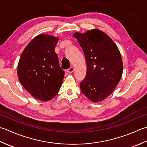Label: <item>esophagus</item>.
I'll use <instances>...</instances> for the list:
<instances>
[{
    "label": "esophagus",
    "mask_w": 147,
    "mask_h": 147,
    "mask_svg": "<svg viewBox=\"0 0 147 147\" xmlns=\"http://www.w3.org/2000/svg\"><path fill=\"white\" fill-rule=\"evenodd\" d=\"M74 70V68L73 67H70L67 70L68 73H72Z\"/></svg>",
    "instance_id": "34e87169"
}]
</instances>
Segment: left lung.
<instances>
[{
  "label": "left lung",
  "instance_id": "left-lung-1",
  "mask_svg": "<svg viewBox=\"0 0 147 147\" xmlns=\"http://www.w3.org/2000/svg\"><path fill=\"white\" fill-rule=\"evenodd\" d=\"M84 53L86 77L80 87L86 96L93 102L103 100L118 84L123 71L121 55L109 35L98 29L85 34H74Z\"/></svg>",
  "mask_w": 147,
  "mask_h": 147
}]
</instances>
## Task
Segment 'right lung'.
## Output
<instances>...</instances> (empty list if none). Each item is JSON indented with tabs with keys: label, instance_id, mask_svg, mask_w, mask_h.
Masks as SVG:
<instances>
[{
	"label": "right lung",
	"instance_id": "right-lung-1",
	"mask_svg": "<svg viewBox=\"0 0 147 147\" xmlns=\"http://www.w3.org/2000/svg\"><path fill=\"white\" fill-rule=\"evenodd\" d=\"M58 40L49 35H37L24 49L18 65V76L24 88L42 101L55 96L64 78L55 51Z\"/></svg>",
	"mask_w": 147,
	"mask_h": 147
}]
</instances>
